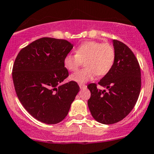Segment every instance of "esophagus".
I'll return each mask as SVG.
<instances>
[{
  "mask_svg": "<svg viewBox=\"0 0 154 154\" xmlns=\"http://www.w3.org/2000/svg\"><path fill=\"white\" fill-rule=\"evenodd\" d=\"M79 87H80L81 88H84L86 87V86L84 84H79Z\"/></svg>",
  "mask_w": 154,
  "mask_h": 154,
  "instance_id": "esophagus-1",
  "label": "esophagus"
}]
</instances>
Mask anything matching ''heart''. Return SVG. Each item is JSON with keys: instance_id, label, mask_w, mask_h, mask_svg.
Returning a JSON list of instances; mask_svg holds the SVG:
<instances>
[{"instance_id": "heart-1", "label": "heart", "mask_w": 154, "mask_h": 154, "mask_svg": "<svg viewBox=\"0 0 154 154\" xmlns=\"http://www.w3.org/2000/svg\"><path fill=\"white\" fill-rule=\"evenodd\" d=\"M115 50L109 43L97 41L83 42L75 49V54L65 56L63 64L70 71L78 69L84 60L86 68L72 74L70 79L79 84H84L91 80L95 75H105L112 68L115 60Z\"/></svg>"}]
</instances>
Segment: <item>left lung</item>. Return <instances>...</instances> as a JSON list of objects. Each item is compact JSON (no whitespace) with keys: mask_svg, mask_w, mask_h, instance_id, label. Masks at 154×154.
<instances>
[{"mask_svg":"<svg viewBox=\"0 0 154 154\" xmlns=\"http://www.w3.org/2000/svg\"><path fill=\"white\" fill-rule=\"evenodd\" d=\"M115 60L107 74L98 84L108 89L101 90L96 84L88 85L91 97L88 106L92 117L100 123L110 125L122 120L133 109L141 87V73L138 60L122 42L114 39Z\"/></svg>","mask_w":154,"mask_h":154,"instance_id":"left-lung-1","label":"left lung"}]
</instances>
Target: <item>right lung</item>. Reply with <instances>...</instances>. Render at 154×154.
I'll use <instances>...</instances> for the list:
<instances>
[{"label":"right lung","mask_w":154,"mask_h":154,"mask_svg":"<svg viewBox=\"0 0 154 154\" xmlns=\"http://www.w3.org/2000/svg\"><path fill=\"white\" fill-rule=\"evenodd\" d=\"M73 44L65 39L43 37L21 49L13 66L18 98L32 117L57 124L67 116L80 88L75 81L63 85L68 76L63 60Z\"/></svg>","instance_id":"obj_1"}]
</instances>
